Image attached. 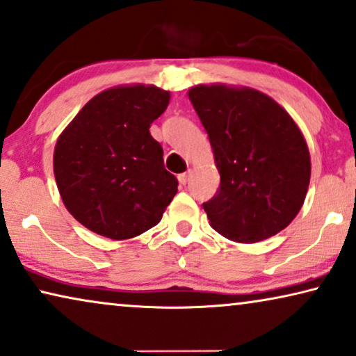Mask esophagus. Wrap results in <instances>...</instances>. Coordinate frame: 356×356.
<instances>
[{
	"label": "esophagus",
	"instance_id": "obj_1",
	"mask_svg": "<svg viewBox=\"0 0 356 356\" xmlns=\"http://www.w3.org/2000/svg\"><path fill=\"white\" fill-rule=\"evenodd\" d=\"M189 178H191V170H188L186 173H181V175H178V181L181 183L183 186H184V184H186V183L189 181Z\"/></svg>",
	"mask_w": 356,
	"mask_h": 356
}]
</instances>
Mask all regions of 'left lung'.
<instances>
[{
    "label": "left lung",
    "mask_w": 356,
    "mask_h": 356,
    "mask_svg": "<svg viewBox=\"0 0 356 356\" xmlns=\"http://www.w3.org/2000/svg\"><path fill=\"white\" fill-rule=\"evenodd\" d=\"M207 131L220 188L204 210L215 231L259 242L300 212L310 184V152L292 117L264 92L226 85L188 91Z\"/></svg>",
    "instance_id": "8db88e82"
}]
</instances>
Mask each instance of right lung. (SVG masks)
<instances>
[{"instance_id": "obj_1", "label": "right lung", "mask_w": 356, "mask_h": 356, "mask_svg": "<svg viewBox=\"0 0 356 356\" xmlns=\"http://www.w3.org/2000/svg\"><path fill=\"white\" fill-rule=\"evenodd\" d=\"M168 102L170 92L154 85L115 86L86 102L60 133L53 161L59 194L92 233L130 239L162 220L178 179L149 127Z\"/></svg>"}]
</instances>
